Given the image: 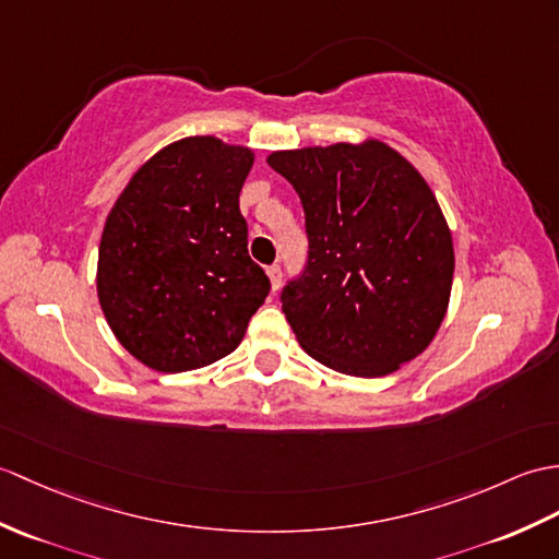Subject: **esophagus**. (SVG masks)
Wrapping results in <instances>:
<instances>
[{
  "mask_svg": "<svg viewBox=\"0 0 559 559\" xmlns=\"http://www.w3.org/2000/svg\"><path fill=\"white\" fill-rule=\"evenodd\" d=\"M266 276H269V281H271V293H276V290L281 288V266H278V264L269 266V269H266Z\"/></svg>",
  "mask_w": 559,
  "mask_h": 559,
  "instance_id": "34e87169",
  "label": "esophagus"
}]
</instances>
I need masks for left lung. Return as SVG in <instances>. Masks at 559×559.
I'll return each instance as SVG.
<instances>
[{
	"label": "left lung",
	"instance_id": "obj_1",
	"mask_svg": "<svg viewBox=\"0 0 559 559\" xmlns=\"http://www.w3.org/2000/svg\"><path fill=\"white\" fill-rule=\"evenodd\" d=\"M266 162L305 206L309 262L281 297L305 353L361 379L419 357L445 319L455 274L452 233L424 176L376 138Z\"/></svg>",
	"mask_w": 559,
	"mask_h": 559
}]
</instances>
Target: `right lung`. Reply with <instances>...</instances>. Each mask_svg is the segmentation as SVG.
<instances>
[{
  "instance_id": "1",
  "label": "right lung",
  "mask_w": 559,
  "mask_h": 559,
  "mask_svg": "<svg viewBox=\"0 0 559 559\" xmlns=\"http://www.w3.org/2000/svg\"><path fill=\"white\" fill-rule=\"evenodd\" d=\"M254 150L180 138L142 164L104 221L97 297L142 365L178 373L214 365L242 341L269 295L248 254L240 190Z\"/></svg>"
}]
</instances>
